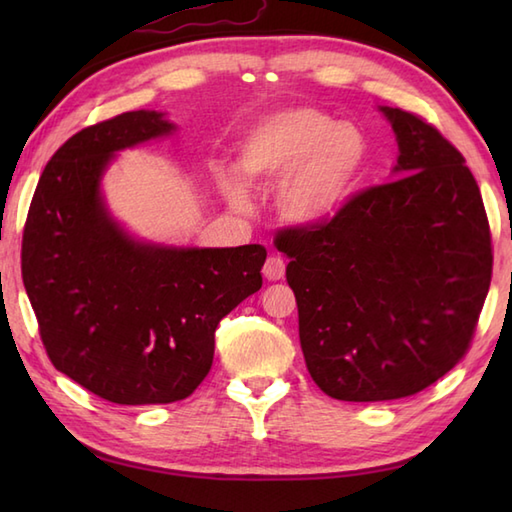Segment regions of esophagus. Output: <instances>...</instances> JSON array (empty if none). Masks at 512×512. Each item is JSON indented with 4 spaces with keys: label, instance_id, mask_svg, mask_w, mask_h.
<instances>
[{
    "label": "esophagus",
    "instance_id": "34e87169",
    "mask_svg": "<svg viewBox=\"0 0 512 512\" xmlns=\"http://www.w3.org/2000/svg\"><path fill=\"white\" fill-rule=\"evenodd\" d=\"M264 277L268 279V281H279V279H284V275H286V262L281 257H277V255H270L268 259H266V264H264Z\"/></svg>",
    "mask_w": 512,
    "mask_h": 512
}]
</instances>
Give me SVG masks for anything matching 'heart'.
Instances as JSON below:
<instances>
[{
    "label": "heart",
    "mask_w": 512,
    "mask_h": 512,
    "mask_svg": "<svg viewBox=\"0 0 512 512\" xmlns=\"http://www.w3.org/2000/svg\"><path fill=\"white\" fill-rule=\"evenodd\" d=\"M365 158V138L350 123L314 107L270 116L248 136L242 169L250 180L284 176L277 206L290 222L310 224L339 209ZM242 200V191L233 187Z\"/></svg>",
    "instance_id": "obj_1"
}]
</instances>
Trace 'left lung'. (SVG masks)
I'll use <instances>...</instances> for the list:
<instances>
[{
	"mask_svg": "<svg viewBox=\"0 0 512 512\" xmlns=\"http://www.w3.org/2000/svg\"><path fill=\"white\" fill-rule=\"evenodd\" d=\"M383 112L398 138V178L275 233L308 372L347 402L407 398L451 372L493 275L491 226L464 156L422 116Z\"/></svg>",
	"mask_w": 512,
	"mask_h": 512,
	"instance_id": "obj_1",
	"label": "left lung"
}]
</instances>
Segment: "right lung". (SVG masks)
I'll return each mask as SVG.
<instances>
[{"label":"right lung","mask_w":512,"mask_h":512,"mask_svg":"<svg viewBox=\"0 0 512 512\" xmlns=\"http://www.w3.org/2000/svg\"><path fill=\"white\" fill-rule=\"evenodd\" d=\"M171 129L138 110L65 140L21 239V279L52 365L116 405L191 396L213 365L217 323L262 288L264 246H147L107 217L99 178L114 151Z\"/></svg>","instance_id":"obj_1"}]
</instances>
